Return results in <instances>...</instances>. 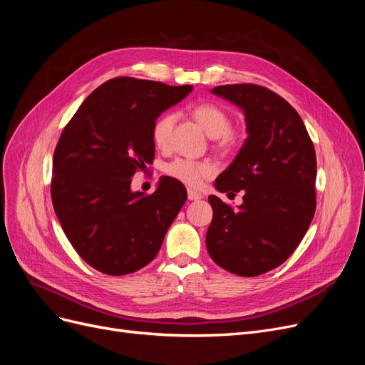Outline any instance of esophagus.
Returning a JSON list of instances; mask_svg holds the SVG:
<instances>
[{"instance_id": "1", "label": "esophagus", "mask_w": 365, "mask_h": 365, "mask_svg": "<svg viewBox=\"0 0 365 365\" xmlns=\"http://www.w3.org/2000/svg\"><path fill=\"white\" fill-rule=\"evenodd\" d=\"M187 193H189V201H200L201 200V197H202V195L201 193H197V192H195V190H189V192H187Z\"/></svg>"}]
</instances>
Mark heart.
<instances>
[{"mask_svg": "<svg viewBox=\"0 0 365 365\" xmlns=\"http://www.w3.org/2000/svg\"><path fill=\"white\" fill-rule=\"evenodd\" d=\"M193 117L202 126L210 137L217 138V145L228 148L236 141V135L231 130V115L216 103H201L195 106ZM176 121L175 113H164L152 126V141L160 149L169 146L172 130ZM164 172L172 178L189 187H200L205 178L216 173V165L212 161H196L178 157L165 164Z\"/></svg>", "mask_w": 365, "mask_h": 365, "instance_id": "1", "label": "heart"}]
</instances>
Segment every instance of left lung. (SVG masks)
<instances>
[{
    "label": "left lung",
    "instance_id": "obj_1",
    "mask_svg": "<svg viewBox=\"0 0 365 365\" xmlns=\"http://www.w3.org/2000/svg\"><path fill=\"white\" fill-rule=\"evenodd\" d=\"M213 94L245 113L248 138L215 182L219 192H244L235 208L210 195L213 219L205 236L210 257L242 277L277 268L300 245L317 207V157L302 117L268 88L220 85Z\"/></svg>",
    "mask_w": 365,
    "mask_h": 365
}]
</instances>
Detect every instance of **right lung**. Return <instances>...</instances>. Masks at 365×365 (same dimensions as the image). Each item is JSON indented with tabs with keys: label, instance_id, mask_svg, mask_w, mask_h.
<instances>
[{
	"label": "right lung",
	"instance_id": "right-lung-1",
	"mask_svg": "<svg viewBox=\"0 0 365 365\" xmlns=\"http://www.w3.org/2000/svg\"><path fill=\"white\" fill-rule=\"evenodd\" d=\"M192 90L114 77L63 128L53 155L51 201L70 244L94 269L126 275L158 254L187 190L164 176L153 193H132L130 176L153 161L155 120Z\"/></svg>",
	"mask_w": 365,
	"mask_h": 365
}]
</instances>
